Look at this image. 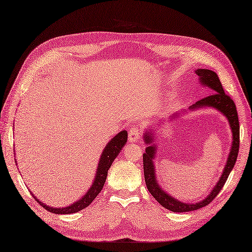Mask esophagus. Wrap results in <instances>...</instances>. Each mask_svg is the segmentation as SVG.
<instances>
[{
  "instance_id": "obj_1",
  "label": "esophagus",
  "mask_w": 252,
  "mask_h": 252,
  "mask_svg": "<svg viewBox=\"0 0 252 252\" xmlns=\"http://www.w3.org/2000/svg\"><path fill=\"white\" fill-rule=\"evenodd\" d=\"M140 138V131L136 126H132L128 131V141L130 143H136Z\"/></svg>"
}]
</instances>
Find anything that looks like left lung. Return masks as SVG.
<instances>
[{
  "instance_id": "obj_1",
  "label": "left lung",
  "mask_w": 252,
  "mask_h": 252,
  "mask_svg": "<svg viewBox=\"0 0 252 252\" xmlns=\"http://www.w3.org/2000/svg\"><path fill=\"white\" fill-rule=\"evenodd\" d=\"M195 72L199 76L200 84H201L202 86L209 87L212 90V94L197 101L195 104L189 106V111L192 112V111H198L200 108L211 107V108H215L218 112H220L224 117L228 119V122L230 125V128L232 131V145H231V149H230L227 163H225L221 176L219 178L216 185L213 188V189L209 193V196L205 199L201 200V201L196 202V203H186V202L179 201L178 199L173 198L170 193L165 191L158 184L156 166H154V158H156L157 152H158V145L156 143L157 133H156V130H153L151 126H149V128H147L144 133V140H145V144L147 145V148H146V152L143 156L144 175H145L147 189L160 205L164 206V208L167 210H169L171 212H176V213H183V212L199 210L203 208V206L208 205L210 202H212V200L215 199V197L218 195L219 191H220V189L223 188V185L225 181H227L231 170L233 169L236 158H237L238 150H240V124H238V116H237L236 106L234 104L233 100H232L229 95L224 94V90L222 88L220 80H219L218 75L214 72V71L209 70V69H197ZM184 114L186 113H184L183 111H180L175 115L170 116L169 120L176 121L177 118L181 117V116H183ZM163 122L165 121L163 120ZM159 125L160 122H158V126Z\"/></svg>"
}]
</instances>
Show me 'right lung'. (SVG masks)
Returning a JSON list of instances; mask_svg holds the SVG:
<instances>
[{
  "label": "right lung",
  "instance_id": "obj_1",
  "mask_svg": "<svg viewBox=\"0 0 252 252\" xmlns=\"http://www.w3.org/2000/svg\"><path fill=\"white\" fill-rule=\"evenodd\" d=\"M126 140L127 132L124 130L119 132L116 136H114L108 141L104 148V150H103L101 154V158L98 163V169H96L94 182L89 188V189L85 192V195H84L80 200H77V201L68 206H63V208H53V206H49L42 203L40 200H38L34 195L33 197L39 202L41 206H43L44 209L51 213H54V214H72V213H76L87 208L102 190L103 186H104V183L106 181L107 171L109 169V167L112 166L114 159L118 157V154L121 152L122 148L126 146Z\"/></svg>",
  "mask_w": 252,
  "mask_h": 252
}]
</instances>
